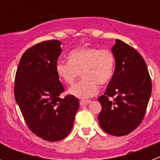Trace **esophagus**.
Here are the masks:
<instances>
[{"mask_svg": "<svg viewBox=\"0 0 160 160\" xmlns=\"http://www.w3.org/2000/svg\"><path fill=\"white\" fill-rule=\"evenodd\" d=\"M90 100H81L80 101V105L81 106H85V105H87L89 103H90Z\"/></svg>", "mask_w": 160, "mask_h": 160, "instance_id": "obj_1", "label": "esophagus"}]
</instances>
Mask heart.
I'll return each mask as SVG.
<instances>
[{"mask_svg":"<svg viewBox=\"0 0 160 160\" xmlns=\"http://www.w3.org/2000/svg\"><path fill=\"white\" fill-rule=\"evenodd\" d=\"M69 62L58 61L55 70L62 81L73 85L80 75L82 78L69 90L72 95L87 98L94 95L98 85L104 86L111 79L115 66V58L111 50L82 46L73 49L68 54Z\"/></svg>","mask_w":160,"mask_h":160,"instance_id":"heart-1","label":"heart"}]
</instances>
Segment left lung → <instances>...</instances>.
<instances>
[{
  "label": "left lung",
  "mask_w": 160,
  "mask_h": 160,
  "mask_svg": "<svg viewBox=\"0 0 160 160\" xmlns=\"http://www.w3.org/2000/svg\"><path fill=\"white\" fill-rule=\"evenodd\" d=\"M115 70L106 92L98 100L102 111L98 122L103 131L123 136L142 122L152 93V79L140 53L116 39L112 47Z\"/></svg>",
  "instance_id": "obj_1"
}]
</instances>
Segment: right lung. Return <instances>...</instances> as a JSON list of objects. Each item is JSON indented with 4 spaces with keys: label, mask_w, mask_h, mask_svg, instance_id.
<instances>
[{
    "label": "right lung",
    "mask_w": 160,
    "mask_h": 160,
    "mask_svg": "<svg viewBox=\"0 0 160 160\" xmlns=\"http://www.w3.org/2000/svg\"><path fill=\"white\" fill-rule=\"evenodd\" d=\"M61 42L38 43L23 53L15 76L14 96L25 122L37 136L49 142L66 138L79 108L77 98H61L64 87L55 70Z\"/></svg>",
    "instance_id": "right-lung-1"
}]
</instances>
